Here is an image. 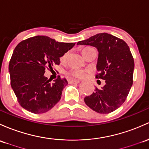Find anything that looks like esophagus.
<instances>
[{
  "mask_svg": "<svg viewBox=\"0 0 149 149\" xmlns=\"http://www.w3.org/2000/svg\"><path fill=\"white\" fill-rule=\"evenodd\" d=\"M68 82L70 83V84H78V83H79V81L76 80V79H70V80L68 81Z\"/></svg>",
  "mask_w": 149,
  "mask_h": 149,
  "instance_id": "obj_1",
  "label": "esophagus"
}]
</instances>
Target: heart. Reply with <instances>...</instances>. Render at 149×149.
Instances as JSON below:
<instances>
[{
	"label": "heart",
	"instance_id": "1",
	"mask_svg": "<svg viewBox=\"0 0 149 149\" xmlns=\"http://www.w3.org/2000/svg\"><path fill=\"white\" fill-rule=\"evenodd\" d=\"M87 48H88V47H85V48L83 49L82 52ZM67 57H68V53H65L60 57V61L62 62H65L66 60ZM68 74L71 77L76 78V79H83V78H84L87 76V72L84 71V70H72V71L68 73Z\"/></svg>",
	"mask_w": 149,
	"mask_h": 149
}]
</instances>
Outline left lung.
<instances>
[{
	"mask_svg": "<svg viewBox=\"0 0 149 149\" xmlns=\"http://www.w3.org/2000/svg\"><path fill=\"white\" fill-rule=\"evenodd\" d=\"M77 44L97 47L96 78L105 80L102 89L95 88V92L84 97V102L97 113L112 112L125 102L133 84L134 60L129 47L123 40L106 33Z\"/></svg>",
	"mask_w": 149,
	"mask_h": 149,
	"instance_id": "left-lung-1",
	"label": "left lung"
}]
</instances>
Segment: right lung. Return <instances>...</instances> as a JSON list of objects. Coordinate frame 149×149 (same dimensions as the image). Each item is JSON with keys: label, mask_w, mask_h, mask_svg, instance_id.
<instances>
[{"label": "right lung", "mask_w": 149, "mask_h": 149, "mask_svg": "<svg viewBox=\"0 0 149 149\" xmlns=\"http://www.w3.org/2000/svg\"><path fill=\"white\" fill-rule=\"evenodd\" d=\"M74 42H59L47 36H36L21 41L9 62L10 85L17 102L34 113L50 110L60 100L68 84L60 76L51 84L44 76L45 70L60 65V57L72 48Z\"/></svg>", "instance_id": "add662e5"}]
</instances>
